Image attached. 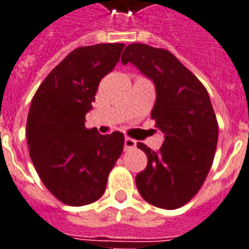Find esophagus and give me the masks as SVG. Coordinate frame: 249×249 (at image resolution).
<instances>
[{
	"mask_svg": "<svg viewBox=\"0 0 249 249\" xmlns=\"http://www.w3.org/2000/svg\"><path fill=\"white\" fill-rule=\"evenodd\" d=\"M136 146V142L131 139V138H125L124 139V147L125 150H129V149H133Z\"/></svg>",
	"mask_w": 249,
	"mask_h": 249,
	"instance_id": "obj_1",
	"label": "esophagus"
}]
</instances>
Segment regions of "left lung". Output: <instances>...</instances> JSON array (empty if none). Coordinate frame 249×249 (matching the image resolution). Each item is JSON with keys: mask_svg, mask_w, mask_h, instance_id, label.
Instances as JSON below:
<instances>
[{"mask_svg": "<svg viewBox=\"0 0 249 249\" xmlns=\"http://www.w3.org/2000/svg\"><path fill=\"white\" fill-rule=\"evenodd\" d=\"M154 84L151 118L164 133L160 151L143 143L147 167L135 180L146 201L175 210L193 198L210 172L216 144L218 123L210 95L198 78L171 52L146 44H131L121 57Z\"/></svg>", "mask_w": 249, "mask_h": 249, "instance_id": "obj_1", "label": "left lung"}]
</instances>
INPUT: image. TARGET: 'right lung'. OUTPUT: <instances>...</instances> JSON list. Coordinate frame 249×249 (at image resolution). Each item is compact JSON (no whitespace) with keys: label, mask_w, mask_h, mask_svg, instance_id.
Instances as JSON below:
<instances>
[{"label":"right lung","mask_w":249,"mask_h":249,"mask_svg":"<svg viewBox=\"0 0 249 249\" xmlns=\"http://www.w3.org/2000/svg\"><path fill=\"white\" fill-rule=\"evenodd\" d=\"M124 44L74 49L48 74L27 117L30 159L57 200L81 207L99 200L124 147V135L85 128L100 80L120 60Z\"/></svg>","instance_id":"right-lung-1"}]
</instances>
